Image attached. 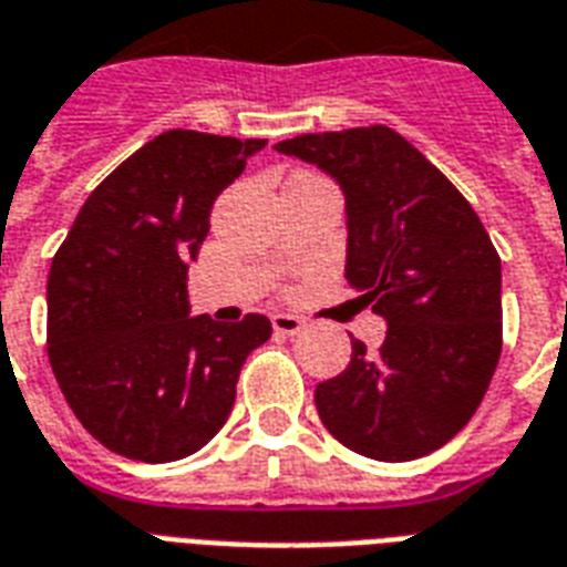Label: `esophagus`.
I'll return each mask as SVG.
<instances>
[{"label": "esophagus", "mask_w": 567, "mask_h": 567, "mask_svg": "<svg viewBox=\"0 0 567 567\" xmlns=\"http://www.w3.org/2000/svg\"><path fill=\"white\" fill-rule=\"evenodd\" d=\"M270 321H272V330H276L279 337H295V333L303 330V321H300L297 316H288V312H276Z\"/></svg>", "instance_id": "esophagus-1"}]
</instances>
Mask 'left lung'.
Masks as SVG:
<instances>
[{"instance_id": "left-lung-1", "label": "left lung", "mask_w": 567, "mask_h": 567, "mask_svg": "<svg viewBox=\"0 0 567 567\" xmlns=\"http://www.w3.org/2000/svg\"><path fill=\"white\" fill-rule=\"evenodd\" d=\"M276 150L346 198V279L384 318L379 351L351 342L316 388L318 417L354 454L402 463L451 442L502 354V261L472 204L388 125L300 134Z\"/></svg>"}]
</instances>
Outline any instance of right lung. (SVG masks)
<instances>
[{
    "instance_id": "1",
    "label": "right lung",
    "mask_w": 567,
    "mask_h": 567,
    "mask_svg": "<svg viewBox=\"0 0 567 567\" xmlns=\"http://www.w3.org/2000/svg\"><path fill=\"white\" fill-rule=\"evenodd\" d=\"M267 141L171 128L92 192L50 264L48 358L71 412L113 454L174 463L219 433L267 316H192L209 209Z\"/></svg>"
}]
</instances>
